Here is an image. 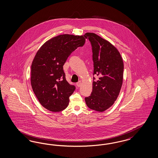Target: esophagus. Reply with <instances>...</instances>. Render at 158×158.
Listing matches in <instances>:
<instances>
[{
    "label": "esophagus",
    "mask_w": 158,
    "mask_h": 158,
    "mask_svg": "<svg viewBox=\"0 0 158 158\" xmlns=\"http://www.w3.org/2000/svg\"><path fill=\"white\" fill-rule=\"evenodd\" d=\"M81 84H82V83H81V81H79V82L76 83V85H77V87H80V86H81Z\"/></svg>",
    "instance_id": "obj_1"
}]
</instances>
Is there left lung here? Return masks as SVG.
Wrapping results in <instances>:
<instances>
[{
  "label": "left lung",
  "mask_w": 158,
  "mask_h": 158,
  "mask_svg": "<svg viewBox=\"0 0 158 158\" xmlns=\"http://www.w3.org/2000/svg\"><path fill=\"white\" fill-rule=\"evenodd\" d=\"M84 36L92 47L93 75L99 76L93 82L91 95L85 99L88 107L102 112L113 105L120 93L123 62L119 52L106 40L94 33H86Z\"/></svg>",
  "instance_id": "8db88e82"
}]
</instances>
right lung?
<instances>
[{"instance_id": "1", "label": "right lung", "mask_w": 158, "mask_h": 158, "mask_svg": "<svg viewBox=\"0 0 158 158\" xmlns=\"http://www.w3.org/2000/svg\"><path fill=\"white\" fill-rule=\"evenodd\" d=\"M85 43L84 36L60 35L46 41L31 65L32 89L40 103L51 112L66 109L75 86L66 80L63 66L72 52Z\"/></svg>"}]
</instances>
